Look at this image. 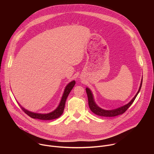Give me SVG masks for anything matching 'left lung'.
Segmentation results:
<instances>
[{"label": "left lung", "mask_w": 154, "mask_h": 154, "mask_svg": "<svg viewBox=\"0 0 154 154\" xmlns=\"http://www.w3.org/2000/svg\"><path fill=\"white\" fill-rule=\"evenodd\" d=\"M142 82H143V77H142V80L141 82V84H140V86L139 88L138 91L137 92V93L136 94L135 97L131 100V101L129 103H128L127 104H126L116 109H111V110H106V109H103L100 108L99 106H97V105L94 102L93 95L91 91L88 88H86V94L88 96V99L89 107L92 112H93L94 114L100 116L113 117V116H118L119 115H122L127 110V109L130 106V105L132 104L133 102H134L135 99H136L138 94L139 93V92L141 90V88L142 86Z\"/></svg>", "instance_id": "obj_1"}]
</instances>
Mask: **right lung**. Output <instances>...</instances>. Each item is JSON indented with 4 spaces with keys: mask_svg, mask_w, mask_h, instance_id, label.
<instances>
[{
    "mask_svg": "<svg viewBox=\"0 0 154 154\" xmlns=\"http://www.w3.org/2000/svg\"><path fill=\"white\" fill-rule=\"evenodd\" d=\"M75 84V80H73L67 85V86H66L65 89H64V91L63 96L61 97V101L59 103V105L58 106V107L55 109L54 111H53L49 113H47V114L36 113L31 112L27 110V109H26L20 106V105H19V106L21 107L22 109H23V110L28 116H29L32 118L38 119H41V120H52L54 119H57V118H59L63 113L66 100V99H67L69 94L70 93L71 91L73 88V87L74 86Z\"/></svg>",
    "mask_w": 154,
    "mask_h": 154,
    "instance_id": "1",
    "label": "right lung"
}]
</instances>
